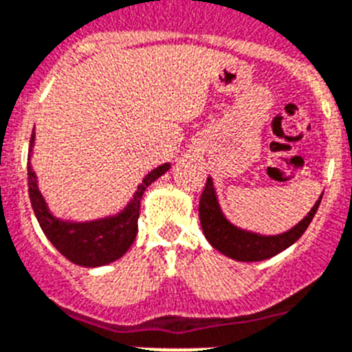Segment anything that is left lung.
<instances>
[{
  "label": "left lung",
  "mask_w": 352,
  "mask_h": 352,
  "mask_svg": "<svg viewBox=\"0 0 352 352\" xmlns=\"http://www.w3.org/2000/svg\"><path fill=\"white\" fill-rule=\"evenodd\" d=\"M320 199H322V196L315 203L310 213L292 230H288L287 233H281V235L263 236L233 226L222 215L221 208H219L217 196H215V190H213V182L208 178L199 199L201 228H203V233H205L210 244L217 251H221L222 254H226L233 260H239V262H262V260L276 256L278 253L290 248L305 233L306 228L310 226L315 212L319 208Z\"/></svg>",
  "instance_id": "obj_1"
}]
</instances>
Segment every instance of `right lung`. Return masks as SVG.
<instances>
[{
  "mask_svg": "<svg viewBox=\"0 0 352 352\" xmlns=\"http://www.w3.org/2000/svg\"><path fill=\"white\" fill-rule=\"evenodd\" d=\"M33 142H35V133H32L28 149V192L33 212H35V217H37L44 235L69 262L76 263V265L101 267L119 260L133 244L137 231H139L137 222H139L140 199H142L144 192L155 179H158L162 174L169 170L170 164L160 165L147 174L139 185V190L135 192L130 205L116 217L99 219V221L92 222H64L51 215L46 201L42 199V194L38 192L37 176L30 164Z\"/></svg>",
  "mask_w": 352,
  "mask_h": 352,
  "instance_id": "right-lung-1",
  "label": "right lung"
}]
</instances>
